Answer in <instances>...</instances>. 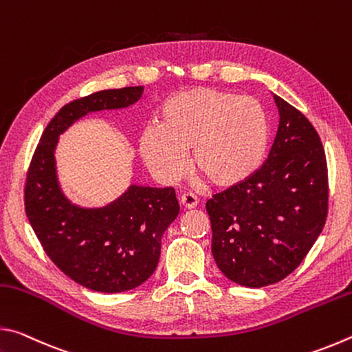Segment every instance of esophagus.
Masks as SVG:
<instances>
[{
    "label": "esophagus",
    "mask_w": 352,
    "mask_h": 352,
    "mask_svg": "<svg viewBox=\"0 0 352 352\" xmlns=\"http://www.w3.org/2000/svg\"><path fill=\"white\" fill-rule=\"evenodd\" d=\"M180 204L186 208V210H192V208L197 206L199 200L195 197L194 194H183L182 199H180Z\"/></svg>",
    "instance_id": "obj_1"
}]
</instances>
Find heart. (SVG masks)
<instances>
[{
  "mask_svg": "<svg viewBox=\"0 0 352 352\" xmlns=\"http://www.w3.org/2000/svg\"><path fill=\"white\" fill-rule=\"evenodd\" d=\"M158 127L140 135L142 162L163 183L190 166L220 189L236 188L262 168L270 146L269 115L258 99L212 88L172 94L158 110Z\"/></svg>",
  "mask_w": 352,
  "mask_h": 352,
  "instance_id": "heart-1",
  "label": "heart"
}]
</instances>
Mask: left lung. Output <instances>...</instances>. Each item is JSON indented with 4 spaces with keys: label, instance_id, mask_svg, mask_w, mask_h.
Masks as SVG:
<instances>
[{
    "label": "left lung",
    "instance_id": "1",
    "mask_svg": "<svg viewBox=\"0 0 352 352\" xmlns=\"http://www.w3.org/2000/svg\"><path fill=\"white\" fill-rule=\"evenodd\" d=\"M279 126L267 162L250 180L206 201L220 272L259 289L290 275L323 230L327 166L317 130L273 94Z\"/></svg>",
    "mask_w": 352,
    "mask_h": 352
}]
</instances>
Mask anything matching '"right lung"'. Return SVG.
Listing matches in <instances>:
<instances>
[{
	"label": "right lung",
	"mask_w": 352,
	"mask_h": 352,
	"mask_svg": "<svg viewBox=\"0 0 352 352\" xmlns=\"http://www.w3.org/2000/svg\"><path fill=\"white\" fill-rule=\"evenodd\" d=\"M142 87L104 90L76 99L47 124L28 170L25 208L51 261L83 287L119 294L151 278L162 237L180 212L174 188L130 184L109 205L85 208L63 194L56 168L58 136L80 118L138 102Z\"/></svg>",
	"instance_id": "right-lung-1"
}]
</instances>
